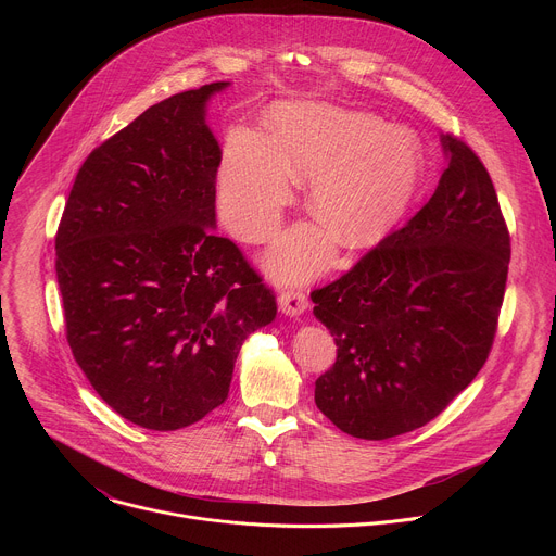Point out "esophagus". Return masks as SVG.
<instances>
[{
	"instance_id": "34e87169",
	"label": "esophagus",
	"mask_w": 556,
	"mask_h": 556,
	"mask_svg": "<svg viewBox=\"0 0 556 556\" xmlns=\"http://www.w3.org/2000/svg\"><path fill=\"white\" fill-rule=\"evenodd\" d=\"M279 309L286 316H299L307 309V296L303 290H286L279 294Z\"/></svg>"
}]
</instances>
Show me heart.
Listing matches in <instances>:
<instances>
[{
  "instance_id": "heart-1",
  "label": "heart",
  "mask_w": 556,
  "mask_h": 556,
  "mask_svg": "<svg viewBox=\"0 0 556 556\" xmlns=\"http://www.w3.org/2000/svg\"><path fill=\"white\" fill-rule=\"evenodd\" d=\"M266 138L235 129L219 167V204L230 230L247 242L268 237L292 202L294 180L307 181V206L319 224H296L266 255L279 281L324 273L337 236L365 249L409 206L422 174L418 140L374 114L321 101L279 103Z\"/></svg>"
}]
</instances>
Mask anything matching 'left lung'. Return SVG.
<instances>
[{"label": "left lung", "mask_w": 556, "mask_h": 556, "mask_svg": "<svg viewBox=\"0 0 556 556\" xmlns=\"http://www.w3.org/2000/svg\"><path fill=\"white\" fill-rule=\"evenodd\" d=\"M431 200L350 273L314 290L337 343L314 403L343 433L387 440L440 416L484 367L504 301L510 235L475 151L440 136Z\"/></svg>", "instance_id": "obj_1"}]
</instances>
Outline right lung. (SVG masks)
<instances>
[{
  "label": "right lung",
  "instance_id": "obj_1",
  "mask_svg": "<svg viewBox=\"0 0 556 556\" xmlns=\"http://www.w3.org/2000/svg\"><path fill=\"white\" fill-rule=\"evenodd\" d=\"M228 81L174 94L97 147L56 230L72 354L125 420L176 431L219 407L273 290L215 228L222 149L206 125Z\"/></svg>",
  "mask_w": 556,
  "mask_h": 556
}]
</instances>
